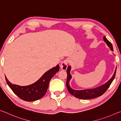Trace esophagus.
Here are the masks:
<instances>
[{"mask_svg":"<svg viewBox=\"0 0 121 121\" xmlns=\"http://www.w3.org/2000/svg\"><path fill=\"white\" fill-rule=\"evenodd\" d=\"M67 67H68V61L65 60L61 63L60 68L63 70H66Z\"/></svg>","mask_w":121,"mask_h":121,"instance_id":"34e87169","label":"esophagus"}]
</instances>
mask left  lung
Masks as SVG:
<instances>
[{
	"mask_svg": "<svg viewBox=\"0 0 121 121\" xmlns=\"http://www.w3.org/2000/svg\"><path fill=\"white\" fill-rule=\"evenodd\" d=\"M104 40L105 41V42L107 44L108 47L110 48V50L113 51V48H112V43L107 40V39L106 38L105 36H104ZM116 68H117V67L116 68V69L115 70V72L112 77L107 82H106V83L100 86L99 87L94 88V89L82 90H75L71 89V87L70 86V85H69V82H70L71 78V77H72L70 75L71 66L69 65V66L68 67V68L67 69V79L66 86L67 89H68V91L71 95H74L75 97L78 98V99L86 100L93 99V98L100 97V96L103 95V94L107 91L108 88L109 87V86L111 84L112 82L113 81L115 78V76Z\"/></svg>",
	"mask_w": 121,
	"mask_h": 121,
	"instance_id": "1",
	"label": "left lung"
}]
</instances>
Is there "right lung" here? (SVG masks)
Listing matches in <instances>:
<instances>
[{"label":"right lung","instance_id":"add662e5","mask_svg":"<svg viewBox=\"0 0 121 121\" xmlns=\"http://www.w3.org/2000/svg\"><path fill=\"white\" fill-rule=\"evenodd\" d=\"M59 65L46 71L36 82L27 86L13 84L5 76L8 85L20 99L26 101H34L41 99L45 95L51 78L59 70Z\"/></svg>","mask_w":121,"mask_h":121}]
</instances>
